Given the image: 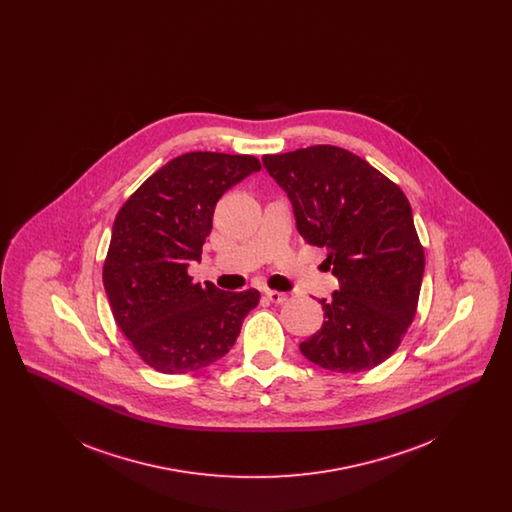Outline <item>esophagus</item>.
Wrapping results in <instances>:
<instances>
[{"instance_id": "obj_1", "label": "esophagus", "mask_w": 512, "mask_h": 512, "mask_svg": "<svg viewBox=\"0 0 512 512\" xmlns=\"http://www.w3.org/2000/svg\"><path fill=\"white\" fill-rule=\"evenodd\" d=\"M268 301L282 305L284 301H288V293L276 292V290H267Z\"/></svg>"}]
</instances>
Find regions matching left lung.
Listing matches in <instances>:
<instances>
[{
	"mask_svg": "<svg viewBox=\"0 0 512 512\" xmlns=\"http://www.w3.org/2000/svg\"><path fill=\"white\" fill-rule=\"evenodd\" d=\"M263 165L292 203L297 232L328 249L340 278L332 301L320 299L324 324L299 345L332 372L384 363L413 322L424 249L409 199L365 159L336 146L265 155Z\"/></svg>",
	"mask_w": 512,
	"mask_h": 512,
	"instance_id": "obj_1",
	"label": "left lung"
}]
</instances>
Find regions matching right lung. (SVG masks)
I'll return each mask as SVG.
<instances>
[{"instance_id":"1","label":"right lung","mask_w":512,"mask_h":512,"mask_svg":"<svg viewBox=\"0 0 512 512\" xmlns=\"http://www.w3.org/2000/svg\"><path fill=\"white\" fill-rule=\"evenodd\" d=\"M261 171L251 155L192 151L169 161L122 205L103 265V286L122 334L147 365L186 374L222 359L261 293L194 284L222 194Z\"/></svg>"}]
</instances>
